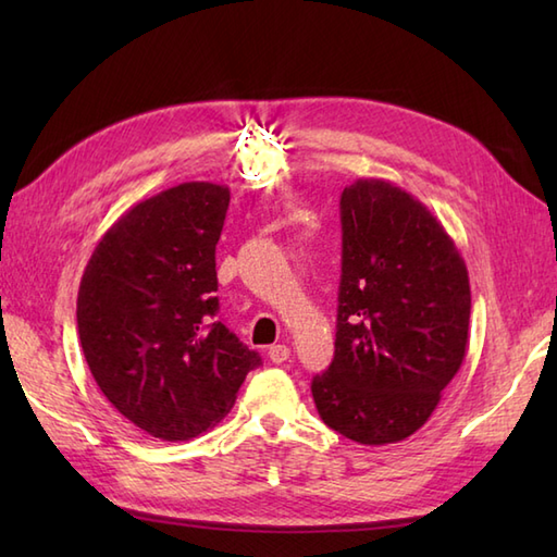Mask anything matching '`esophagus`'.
I'll list each match as a JSON object with an SVG mask.
<instances>
[{"mask_svg": "<svg viewBox=\"0 0 557 557\" xmlns=\"http://www.w3.org/2000/svg\"><path fill=\"white\" fill-rule=\"evenodd\" d=\"M289 347L287 345H272L270 349H268V357H270V361L272 363H285L287 359H289Z\"/></svg>", "mask_w": 557, "mask_h": 557, "instance_id": "1", "label": "esophagus"}]
</instances>
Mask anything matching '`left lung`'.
<instances>
[{"label": "left lung", "mask_w": 557, "mask_h": 557, "mask_svg": "<svg viewBox=\"0 0 557 557\" xmlns=\"http://www.w3.org/2000/svg\"><path fill=\"white\" fill-rule=\"evenodd\" d=\"M335 359L311 393L330 429L389 445L431 419L469 345L471 289L453 236L385 180L342 191Z\"/></svg>", "instance_id": "left-lung-1"}]
</instances>
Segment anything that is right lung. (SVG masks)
Masks as SVG:
<instances>
[{"instance_id":"obj_1","label":"right lung","mask_w":557,"mask_h":557,"mask_svg":"<svg viewBox=\"0 0 557 557\" xmlns=\"http://www.w3.org/2000/svg\"><path fill=\"white\" fill-rule=\"evenodd\" d=\"M227 208V186H172L128 208L83 270V357L112 407L160 441L212 429L260 366L218 321L215 246Z\"/></svg>"}]
</instances>
